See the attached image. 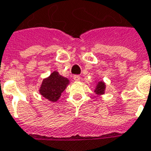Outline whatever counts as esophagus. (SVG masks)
<instances>
[{
    "instance_id": "obj_1",
    "label": "esophagus",
    "mask_w": 151,
    "mask_h": 151,
    "mask_svg": "<svg viewBox=\"0 0 151 151\" xmlns=\"http://www.w3.org/2000/svg\"><path fill=\"white\" fill-rule=\"evenodd\" d=\"M73 80L75 81H81V76H78V75H76V76H73Z\"/></svg>"
}]
</instances>
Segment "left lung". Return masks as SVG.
<instances>
[{"instance_id":"left-lung-1","label":"left lung","mask_w":151,"mask_h":151,"mask_svg":"<svg viewBox=\"0 0 151 151\" xmlns=\"http://www.w3.org/2000/svg\"><path fill=\"white\" fill-rule=\"evenodd\" d=\"M105 90H106V84L104 83V81H98L94 90L95 93L97 95H99V96L103 95L105 93Z\"/></svg>"}]
</instances>
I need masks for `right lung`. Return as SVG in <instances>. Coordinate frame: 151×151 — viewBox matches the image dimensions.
<instances>
[{
	"mask_svg": "<svg viewBox=\"0 0 151 151\" xmlns=\"http://www.w3.org/2000/svg\"><path fill=\"white\" fill-rule=\"evenodd\" d=\"M70 83L67 78L62 76L58 71H53L50 76L45 78L40 87L39 93L49 101L55 102L61 97L67 86Z\"/></svg>",
	"mask_w": 151,
	"mask_h": 151,
	"instance_id": "add662e5",
	"label": "right lung"
}]
</instances>
